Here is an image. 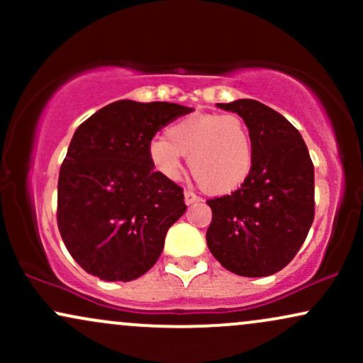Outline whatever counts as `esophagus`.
Wrapping results in <instances>:
<instances>
[{
	"instance_id": "obj_1",
	"label": "esophagus",
	"mask_w": 363,
	"mask_h": 363,
	"mask_svg": "<svg viewBox=\"0 0 363 363\" xmlns=\"http://www.w3.org/2000/svg\"><path fill=\"white\" fill-rule=\"evenodd\" d=\"M201 201V198L199 196H196L193 191H184V203L186 205H193V203H198Z\"/></svg>"
}]
</instances>
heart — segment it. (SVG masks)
I'll return each mask as SVG.
<instances>
[{
	"instance_id": "1",
	"label": "heart",
	"mask_w": 363,
	"mask_h": 363,
	"mask_svg": "<svg viewBox=\"0 0 363 363\" xmlns=\"http://www.w3.org/2000/svg\"><path fill=\"white\" fill-rule=\"evenodd\" d=\"M182 155L203 189L227 194L247 181L254 165V141L235 114H196L170 124L165 138L148 145V160L165 181H176Z\"/></svg>"
}]
</instances>
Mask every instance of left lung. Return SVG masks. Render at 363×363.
<instances>
[{
	"mask_svg": "<svg viewBox=\"0 0 363 363\" xmlns=\"http://www.w3.org/2000/svg\"><path fill=\"white\" fill-rule=\"evenodd\" d=\"M239 114L254 141L251 176L239 189L208 199L206 244L228 272L259 278L294 259L314 222V165L301 133L252 99L216 104Z\"/></svg>",
	"mask_w": 363,
	"mask_h": 363,
	"instance_id": "left-lung-1",
	"label": "left lung"
}]
</instances>
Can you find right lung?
Masks as SVG:
<instances>
[{
    "label": "right lung",
    "mask_w": 363,
    "mask_h": 363,
    "mask_svg": "<svg viewBox=\"0 0 363 363\" xmlns=\"http://www.w3.org/2000/svg\"><path fill=\"white\" fill-rule=\"evenodd\" d=\"M191 111L118 101L74 131L57 181V228L86 273L131 281L160 257L186 203L182 187L153 170L148 145L158 129Z\"/></svg>",
    "instance_id": "right-lung-1"
}]
</instances>
